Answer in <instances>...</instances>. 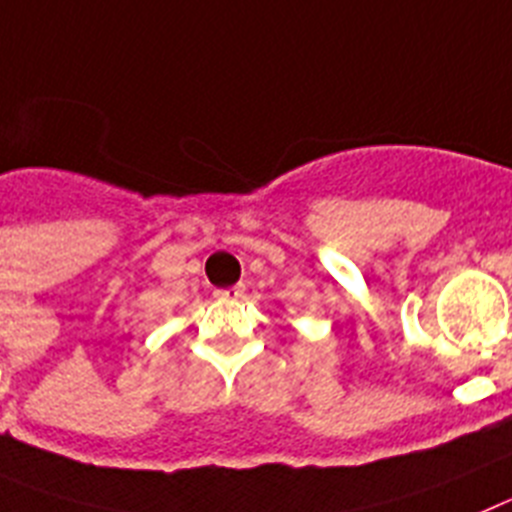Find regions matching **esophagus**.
I'll return each instance as SVG.
<instances>
[{
	"instance_id": "34e87169",
	"label": "esophagus",
	"mask_w": 512,
	"mask_h": 512,
	"mask_svg": "<svg viewBox=\"0 0 512 512\" xmlns=\"http://www.w3.org/2000/svg\"><path fill=\"white\" fill-rule=\"evenodd\" d=\"M244 296V286H231V288H221V291H216V299L221 301H237Z\"/></svg>"
}]
</instances>
